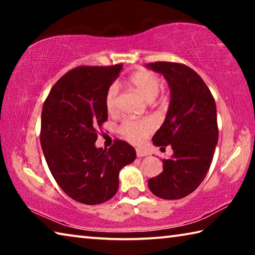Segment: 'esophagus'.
Here are the masks:
<instances>
[{"label":"esophagus","mask_w":255,"mask_h":255,"mask_svg":"<svg viewBox=\"0 0 255 255\" xmlns=\"http://www.w3.org/2000/svg\"><path fill=\"white\" fill-rule=\"evenodd\" d=\"M136 155H137V157H143V156H146L147 153H146L145 150L140 149V148H136Z\"/></svg>","instance_id":"1"}]
</instances>
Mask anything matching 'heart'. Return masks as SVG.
I'll return each instance as SVG.
<instances>
[{
    "instance_id": "b5f03b06",
    "label": "heart",
    "mask_w": 255,
    "mask_h": 255,
    "mask_svg": "<svg viewBox=\"0 0 255 255\" xmlns=\"http://www.w3.org/2000/svg\"><path fill=\"white\" fill-rule=\"evenodd\" d=\"M129 82L135 86L140 94L152 101L157 96L161 88V80L152 71H138L129 77ZM119 88L117 83H112L107 89L105 96V105L109 114H114L117 110ZM154 129V124L150 120H124L119 126V132L123 137L132 144H140Z\"/></svg>"
}]
</instances>
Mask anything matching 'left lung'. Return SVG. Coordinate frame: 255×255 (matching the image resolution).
<instances>
[{
	"label": "left lung",
	"instance_id": "8db88e82",
	"mask_svg": "<svg viewBox=\"0 0 255 255\" xmlns=\"http://www.w3.org/2000/svg\"><path fill=\"white\" fill-rule=\"evenodd\" d=\"M165 77L171 90L166 118L152 138L155 146H171L163 172L148 180L162 199H180L195 191L208 172L218 140L217 111L204 80L184 64L155 62L146 65Z\"/></svg>",
	"mask_w": 255,
	"mask_h": 255
}]
</instances>
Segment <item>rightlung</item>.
Wrapping results in <instances>:
<instances>
[{"label":"right lung","mask_w":255,"mask_h":255,"mask_svg":"<svg viewBox=\"0 0 255 255\" xmlns=\"http://www.w3.org/2000/svg\"><path fill=\"white\" fill-rule=\"evenodd\" d=\"M123 65L79 66L56 82L41 111L40 144L59 188L84 205L106 202L116 195L119 172L136 158L135 148L115 139L110 148L96 147L98 130L107 122V89Z\"/></svg>","instance_id":"right-lung-1"}]
</instances>
